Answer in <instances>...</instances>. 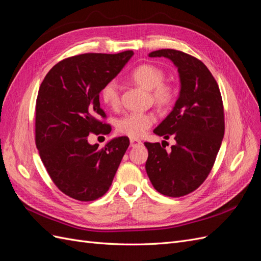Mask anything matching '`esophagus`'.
Wrapping results in <instances>:
<instances>
[{
    "label": "esophagus",
    "mask_w": 261,
    "mask_h": 261,
    "mask_svg": "<svg viewBox=\"0 0 261 261\" xmlns=\"http://www.w3.org/2000/svg\"><path fill=\"white\" fill-rule=\"evenodd\" d=\"M141 144L143 143H141V141L138 139H135V138L130 139V147H137V146H140Z\"/></svg>",
    "instance_id": "obj_1"
}]
</instances>
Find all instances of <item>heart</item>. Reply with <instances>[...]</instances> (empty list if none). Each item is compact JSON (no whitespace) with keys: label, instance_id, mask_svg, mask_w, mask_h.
<instances>
[{"label":"heart","instance_id":"1","mask_svg":"<svg viewBox=\"0 0 261 261\" xmlns=\"http://www.w3.org/2000/svg\"><path fill=\"white\" fill-rule=\"evenodd\" d=\"M132 80L138 85L151 89L152 98L160 107L170 105L174 99L175 89L171 84L163 82L164 72L152 64H141L133 70ZM102 102L111 109H117L121 103L120 86L117 82L109 81L100 91ZM155 117L149 112H132L124 115L116 123L117 132L133 138H139L151 127Z\"/></svg>","mask_w":261,"mask_h":261}]
</instances>
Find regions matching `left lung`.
Wrapping results in <instances>:
<instances>
[{"mask_svg": "<svg viewBox=\"0 0 261 261\" xmlns=\"http://www.w3.org/2000/svg\"><path fill=\"white\" fill-rule=\"evenodd\" d=\"M149 57L174 63L180 91L172 112L153 130L165 139L173 137L176 144L167 152L160 143H145L146 171L156 192L181 197L198 188L215 164L224 136L222 97L215 77L200 60L173 49L153 51Z\"/></svg>", "mask_w": 261, "mask_h": 261, "instance_id": "8db88e82", "label": "left lung"}]
</instances>
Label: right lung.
Segmentation results:
<instances>
[{"instance_id":"obj_1","label":"right lung","mask_w":261,"mask_h":261,"mask_svg":"<svg viewBox=\"0 0 261 261\" xmlns=\"http://www.w3.org/2000/svg\"><path fill=\"white\" fill-rule=\"evenodd\" d=\"M133 51L85 53L55 64L39 88L36 102V146L51 179L62 193L81 201L103 196L112 184L124 153L126 136L99 149L89 134H110L99 93L121 72Z\"/></svg>"}]
</instances>
